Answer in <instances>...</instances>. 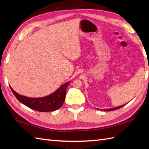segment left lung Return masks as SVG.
<instances>
[{
    "mask_svg": "<svg viewBox=\"0 0 149 149\" xmlns=\"http://www.w3.org/2000/svg\"><path fill=\"white\" fill-rule=\"evenodd\" d=\"M125 104H123V105H122V106H118V107H113V108H110V109H104V110H102V111H115V110H116V109H119V108H120V107H123V106H124ZM99 110V109H98Z\"/></svg>",
    "mask_w": 149,
    "mask_h": 149,
    "instance_id": "left-lung-1",
    "label": "left lung"
}]
</instances>
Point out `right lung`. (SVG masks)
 Listing matches in <instances>:
<instances>
[{
  "instance_id": "right-lung-1",
  "label": "right lung",
  "mask_w": 149,
  "mask_h": 149,
  "mask_svg": "<svg viewBox=\"0 0 149 149\" xmlns=\"http://www.w3.org/2000/svg\"><path fill=\"white\" fill-rule=\"evenodd\" d=\"M70 82L62 84L55 92L48 96L37 98L20 95L12 88L10 86V88L17 100L30 109L39 112H51L58 109L63 105L65 100L66 88Z\"/></svg>"
}]
</instances>
